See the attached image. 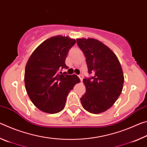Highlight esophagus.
Listing matches in <instances>:
<instances>
[{
	"instance_id": "34e87169",
	"label": "esophagus",
	"mask_w": 147,
	"mask_h": 147,
	"mask_svg": "<svg viewBox=\"0 0 147 147\" xmlns=\"http://www.w3.org/2000/svg\"><path fill=\"white\" fill-rule=\"evenodd\" d=\"M78 77H79V78L80 79L81 82L82 81V80H83V76H82V74H80V75H78Z\"/></svg>"
}]
</instances>
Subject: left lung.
<instances>
[{
  "label": "left lung",
  "mask_w": 147,
  "mask_h": 147,
  "mask_svg": "<svg viewBox=\"0 0 147 147\" xmlns=\"http://www.w3.org/2000/svg\"><path fill=\"white\" fill-rule=\"evenodd\" d=\"M86 58L91 78H84L86 93L80 98L83 108L91 113H102L110 108L123 90L124 75L120 62L113 52L97 39H76Z\"/></svg>",
  "instance_id": "obj_1"
}]
</instances>
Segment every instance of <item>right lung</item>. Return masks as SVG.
<instances>
[{
  "label": "right lung",
  "instance_id": "right-lung-1",
  "mask_svg": "<svg viewBox=\"0 0 147 147\" xmlns=\"http://www.w3.org/2000/svg\"><path fill=\"white\" fill-rule=\"evenodd\" d=\"M75 43L68 36L52 37L39 45L27 61L26 90L33 104L43 112L54 114L63 110L69 93L80 81L75 74L59 73L68 68L65 61Z\"/></svg>",
  "mask_w": 147,
  "mask_h": 147
}]
</instances>
